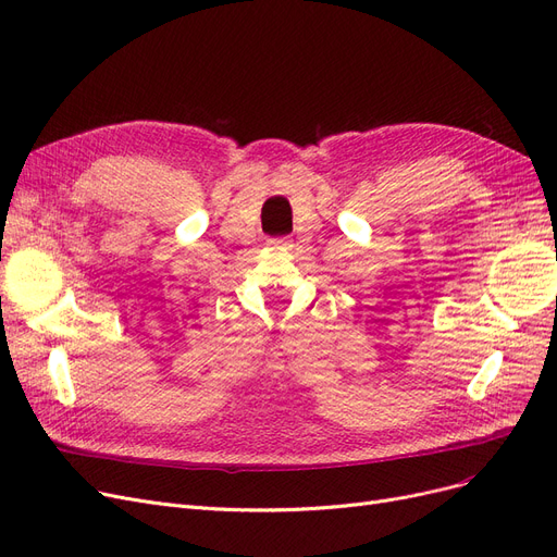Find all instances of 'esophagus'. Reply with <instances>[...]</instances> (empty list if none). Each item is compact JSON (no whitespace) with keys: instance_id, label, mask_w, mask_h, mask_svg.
I'll list each match as a JSON object with an SVG mask.
<instances>
[{"instance_id":"obj_1","label":"esophagus","mask_w":557,"mask_h":557,"mask_svg":"<svg viewBox=\"0 0 557 557\" xmlns=\"http://www.w3.org/2000/svg\"><path fill=\"white\" fill-rule=\"evenodd\" d=\"M269 246H273V248H290V242L284 239V237H280V239H269Z\"/></svg>"}]
</instances>
